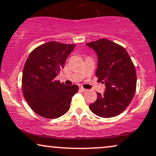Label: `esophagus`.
<instances>
[{
	"label": "esophagus",
	"instance_id": "1",
	"mask_svg": "<svg viewBox=\"0 0 156 156\" xmlns=\"http://www.w3.org/2000/svg\"><path fill=\"white\" fill-rule=\"evenodd\" d=\"M80 90H81V91H83V92H84V91H87V89H84L83 87H80Z\"/></svg>",
	"mask_w": 156,
	"mask_h": 156
}]
</instances>
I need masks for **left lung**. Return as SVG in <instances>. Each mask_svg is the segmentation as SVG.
Masks as SVG:
<instances>
[{"label":"left lung","mask_w":156,"mask_h":156,"mask_svg":"<svg viewBox=\"0 0 156 156\" xmlns=\"http://www.w3.org/2000/svg\"><path fill=\"white\" fill-rule=\"evenodd\" d=\"M98 56L96 76L105 84V91L97 93L89 109L102 118L119 115L132 102L136 87V74L128 52L121 45L102 38L87 43Z\"/></svg>","instance_id":"1"}]
</instances>
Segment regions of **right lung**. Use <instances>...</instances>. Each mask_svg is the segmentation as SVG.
<instances>
[{
	"label": "right lung",
	"mask_w": 156,
	"mask_h": 156,
	"mask_svg": "<svg viewBox=\"0 0 156 156\" xmlns=\"http://www.w3.org/2000/svg\"><path fill=\"white\" fill-rule=\"evenodd\" d=\"M76 44L49 41L33 49L24 64L22 92L28 105L46 119H57L68 111L77 85L66 86L55 79Z\"/></svg>",
	"instance_id": "right-lung-1"
}]
</instances>
